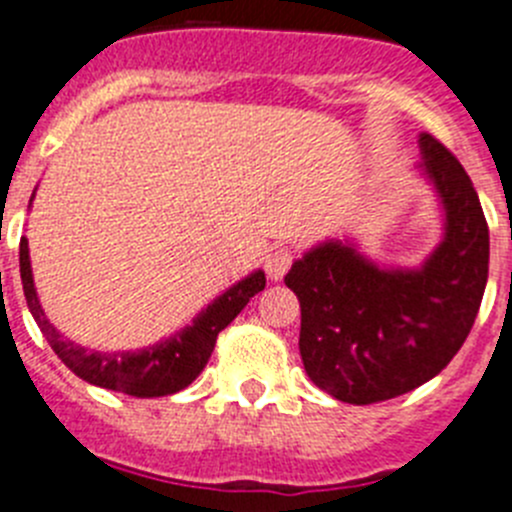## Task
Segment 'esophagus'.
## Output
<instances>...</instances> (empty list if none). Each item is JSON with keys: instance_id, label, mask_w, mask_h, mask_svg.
<instances>
[{"instance_id": "obj_1", "label": "esophagus", "mask_w": 512, "mask_h": 512, "mask_svg": "<svg viewBox=\"0 0 512 512\" xmlns=\"http://www.w3.org/2000/svg\"><path fill=\"white\" fill-rule=\"evenodd\" d=\"M290 262H293V255H290V250H285V247H278V250L270 252V255L265 257L267 278H270V280L283 278V275L288 273Z\"/></svg>"}]
</instances>
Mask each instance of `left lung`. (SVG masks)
Instances as JSON below:
<instances>
[{
  "label": "left lung",
  "mask_w": 512,
  "mask_h": 512,
  "mask_svg": "<svg viewBox=\"0 0 512 512\" xmlns=\"http://www.w3.org/2000/svg\"><path fill=\"white\" fill-rule=\"evenodd\" d=\"M416 173L436 193L441 239L418 265L367 257L354 237H329L285 275L301 301V349L316 388L352 405L411 393L439 375L467 339L487 285L490 232L459 160L418 137Z\"/></svg>",
  "instance_id": "8db88e82"
}]
</instances>
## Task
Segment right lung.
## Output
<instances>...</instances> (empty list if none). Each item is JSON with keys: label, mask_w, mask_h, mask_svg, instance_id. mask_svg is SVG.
I'll use <instances>...</instances> for the list:
<instances>
[{"label": "right lung", "mask_w": 512, "mask_h": 512, "mask_svg": "<svg viewBox=\"0 0 512 512\" xmlns=\"http://www.w3.org/2000/svg\"><path fill=\"white\" fill-rule=\"evenodd\" d=\"M32 199H35V193H32ZM20 278L32 319L38 321L40 331L45 334L53 352L61 357L63 365L96 388L135 395V398H163V395H173L188 388L209 362L219 331L227 329L237 319V313L250 303V298L265 288V273L257 267L250 275L229 285L224 293H219L209 306L193 316L191 324L178 329L176 334L165 336L150 347L135 349V352L132 349L99 352V349L76 344L48 321L43 306H40L35 280H32L30 247H27L25 237L20 242Z\"/></svg>", "instance_id": "right-lung-1"}]
</instances>
